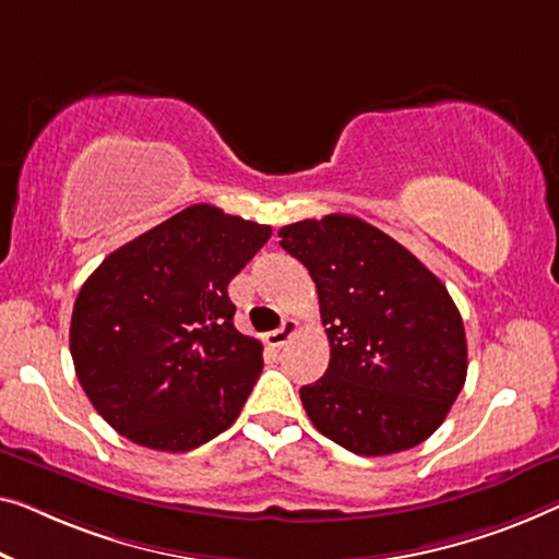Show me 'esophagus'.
Listing matches in <instances>:
<instances>
[{
	"mask_svg": "<svg viewBox=\"0 0 559 559\" xmlns=\"http://www.w3.org/2000/svg\"><path fill=\"white\" fill-rule=\"evenodd\" d=\"M296 333H298V321L286 319V321L281 323V329L265 333V344L273 346V348H281L283 344H288V341L294 338Z\"/></svg>",
	"mask_w": 559,
	"mask_h": 559,
	"instance_id": "obj_1",
	"label": "esophagus"
}]
</instances>
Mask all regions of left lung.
<instances>
[{"instance_id": "8db88e82", "label": "left lung", "mask_w": 559, "mask_h": 559, "mask_svg": "<svg viewBox=\"0 0 559 559\" xmlns=\"http://www.w3.org/2000/svg\"><path fill=\"white\" fill-rule=\"evenodd\" d=\"M319 290L329 369L301 389L323 437L361 456L429 439L466 379L460 308L435 273L384 230L344 213L278 230Z\"/></svg>"}]
</instances>
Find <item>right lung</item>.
I'll use <instances>...</instances> for the list:
<instances>
[{
  "mask_svg": "<svg viewBox=\"0 0 559 559\" xmlns=\"http://www.w3.org/2000/svg\"><path fill=\"white\" fill-rule=\"evenodd\" d=\"M271 226L190 205L110 253L80 288L70 352L97 414L157 452H190L238 419L261 341L233 326L228 283Z\"/></svg>",
  "mask_w": 559,
  "mask_h": 559,
  "instance_id": "1",
  "label": "right lung"
}]
</instances>
